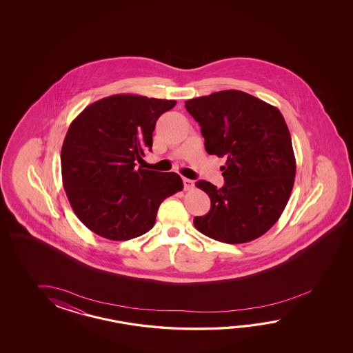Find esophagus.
I'll return each mask as SVG.
<instances>
[{"instance_id":"obj_1","label":"esophagus","mask_w":353,"mask_h":353,"mask_svg":"<svg viewBox=\"0 0 353 353\" xmlns=\"http://www.w3.org/2000/svg\"><path fill=\"white\" fill-rule=\"evenodd\" d=\"M183 183H184V189H185V190H190V189L194 188V181H193V180L183 178Z\"/></svg>"}]
</instances>
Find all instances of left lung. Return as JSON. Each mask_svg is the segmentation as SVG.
Returning <instances> with one entry per match:
<instances>
[{"label":"left lung","mask_w":353,"mask_h":353,"mask_svg":"<svg viewBox=\"0 0 353 353\" xmlns=\"http://www.w3.org/2000/svg\"><path fill=\"white\" fill-rule=\"evenodd\" d=\"M210 155L225 160V185L198 180L210 210L195 228L213 240L246 243L268 232L285 210L296 163L285 120L276 107L242 90H221L185 102Z\"/></svg>","instance_id":"obj_1"}]
</instances>
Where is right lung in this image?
Listing matches in <instances>:
<instances>
[{"label":"right lung","mask_w":353,"mask_h":353,"mask_svg":"<svg viewBox=\"0 0 353 353\" xmlns=\"http://www.w3.org/2000/svg\"><path fill=\"white\" fill-rule=\"evenodd\" d=\"M174 99L113 94L87 105L68 128L60 163L68 201L92 232L128 241L150 231L159 205L183 189L176 173L136 168Z\"/></svg>","instance_id":"right-lung-1"}]
</instances>
